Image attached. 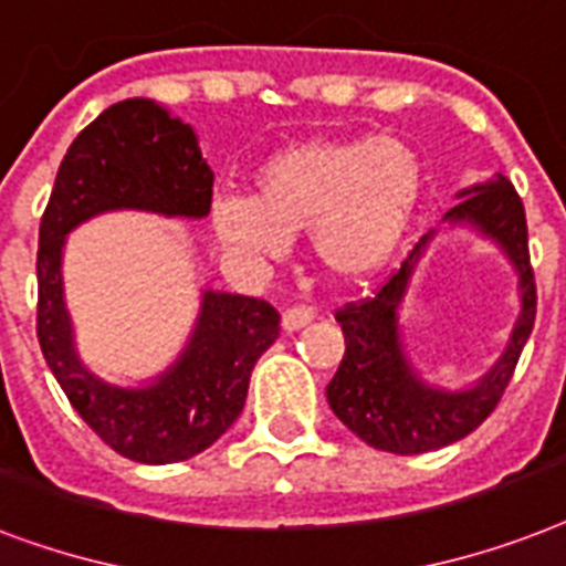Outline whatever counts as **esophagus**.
Instances as JSON below:
<instances>
[{
  "instance_id": "esophagus-1",
  "label": "esophagus",
  "mask_w": 566,
  "mask_h": 566,
  "mask_svg": "<svg viewBox=\"0 0 566 566\" xmlns=\"http://www.w3.org/2000/svg\"><path fill=\"white\" fill-rule=\"evenodd\" d=\"M312 318H315V312H312L310 306H292V310L283 312V321H280V324H283L286 333H295V329L306 327Z\"/></svg>"
}]
</instances>
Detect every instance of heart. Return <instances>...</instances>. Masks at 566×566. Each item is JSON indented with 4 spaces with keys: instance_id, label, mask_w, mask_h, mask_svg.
<instances>
[{
    "instance_id": "heart-1",
    "label": "heart",
    "mask_w": 566,
    "mask_h": 566,
    "mask_svg": "<svg viewBox=\"0 0 566 566\" xmlns=\"http://www.w3.org/2000/svg\"><path fill=\"white\" fill-rule=\"evenodd\" d=\"M423 198V163L400 137L304 139L254 171L251 196L212 201L216 237L239 254L277 256L310 230L324 274L359 280L403 245Z\"/></svg>"
}]
</instances>
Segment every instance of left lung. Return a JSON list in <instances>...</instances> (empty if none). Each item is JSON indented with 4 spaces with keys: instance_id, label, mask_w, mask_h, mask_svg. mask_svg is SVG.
I'll return each instance as SVG.
<instances>
[{
    "instance_id": "obj_1",
    "label": "left lung",
    "mask_w": 566,
    "mask_h": 566,
    "mask_svg": "<svg viewBox=\"0 0 566 566\" xmlns=\"http://www.w3.org/2000/svg\"><path fill=\"white\" fill-rule=\"evenodd\" d=\"M459 205L438 228L420 237L395 277L377 295L336 312L345 333V356L327 386V403L354 436L374 450L418 455L462 441L500 403L517 359L535 327V274L528 265L523 201L509 178L494 175L455 192ZM470 229L491 241L518 277L521 310L501 359L470 387L450 389L422 377L405 345L399 321L419 260L441 232Z\"/></svg>"
}]
</instances>
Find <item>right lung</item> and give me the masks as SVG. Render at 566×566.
<instances>
[{
  "mask_svg": "<svg viewBox=\"0 0 566 566\" xmlns=\"http://www.w3.org/2000/svg\"><path fill=\"white\" fill-rule=\"evenodd\" d=\"M210 198L212 169L192 125L155 98H125L72 139L40 221V350L87 427L134 462H184L228 432L245 406L256 359L280 336V315L256 297L201 289L180 354L134 386L111 382L78 354L63 295V248L72 230L104 212L205 219Z\"/></svg>",
  "mask_w": 566,
  "mask_h": 566,
  "instance_id": "1",
  "label": "right lung"
}]
</instances>
